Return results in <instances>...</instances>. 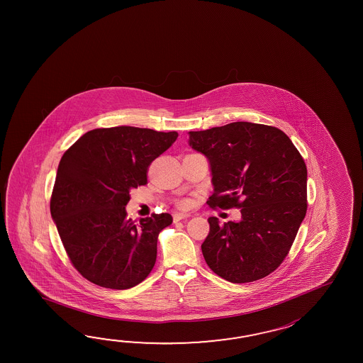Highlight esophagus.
I'll use <instances>...</instances> for the list:
<instances>
[{"instance_id": "34e87169", "label": "esophagus", "mask_w": 363, "mask_h": 363, "mask_svg": "<svg viewBox=\"0 0 363 363\" xmlns=\"http://www.w3.org/2000/svg\"><path fill=\"white\" fill-rule=\"evenodd\" d=\"M172 218H174V222H179V220L186 219V218H188V214H184V213H174V214H172Z\"/></svg>"}]
</instances>
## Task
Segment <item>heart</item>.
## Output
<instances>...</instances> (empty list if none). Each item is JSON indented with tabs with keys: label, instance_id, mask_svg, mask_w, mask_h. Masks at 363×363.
<instances>
[{
	"label": "heart",
	"instance_id": "obj_1",
	"mask_svg": "<svg viewBox=\"0 0 363 363\" xmlns=\"http://www.w3.org/2000/svg\"><path fill=\"white\" fill-rule=\"evenodd\" d=\"M179 206H180V208H188V206H189V201H188V200L179 201Z\"/></svg>",
	"mask_w": 363,
	"mask_h": 363
}]
</instances>
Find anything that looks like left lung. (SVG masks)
I'll list each match as a JSON object with an SVG mask.
<instances>
[{"label":"left lung","instance_id":"1","mask_svg":"<svg viewBox=\"0 0 363 363\" xmlns=\"http://www.w3.org/2000/svg\"><path fill=\"white\" fill-rule=\"evenodd\" d=\"M189 147L208 158L213 208H241L238 222L208 219L201 249L208 267L231 283H249L277 270L306 216L308 170L277 127L233 122L191 131Z\"/></svg>","mask_w":363,"mask_h":363}]
</instances>
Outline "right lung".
<instances>
[{
    "instance_id": "add662e5",
    "label": "right lung",
    "mask_w": 363,
    "mask_h": 363,
    "mask_svg": "<svg viewBox=\"0 0 363 363\" xmlns=\"http://www.w3.org/2000/svg\"><path fill=\"white\" fill-rule=\"evenodd\" d=\"M178 139V132L130 125L86 132L62 155L50 214L69 261L86 280L110 289L138 286L157 259L167 213L127 218L133 188L147 184L149 164Z\"/></svg>"
}]
</instances>
